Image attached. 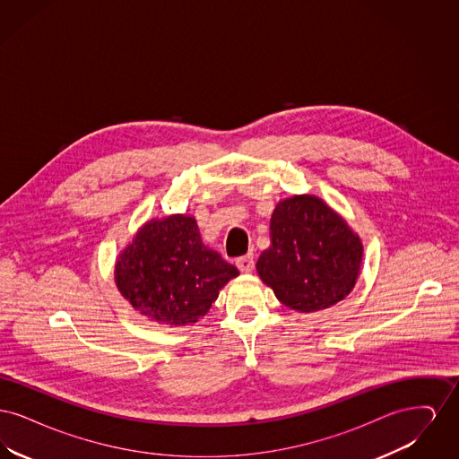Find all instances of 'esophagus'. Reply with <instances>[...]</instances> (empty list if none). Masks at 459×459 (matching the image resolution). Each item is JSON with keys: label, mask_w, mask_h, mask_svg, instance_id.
<instances>
[{"label": "esophagus", "mask_w": 459, "mask_h": 459, "mask_svg": "<svg viewBox=\"0 0 459 459\" xmlns=\"http://www.w3.org/2000/svg\"><path fill=\"white\" fill-rule=\"evenodd\" d=\"M236 266L239 268L242 273H249V272H253V268H255V256H253V253H249V255H246V256H240L236 260Z\"/></svg>", "instance_id": "obj_1"}]
</instances>
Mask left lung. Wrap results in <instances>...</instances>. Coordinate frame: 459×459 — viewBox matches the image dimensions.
Here are the masks:
<instances>
[{"mask_svg": "<svg viewBox=\"0 0 459 459\" xmlns=\"http://www.w3.org/2000/svg\"><path fill=\"white\" fill-rule=\"evenodd\" d=\"M270 240L256 272L282 305L299 313L342 301L361 273L359 236L315 195H294L277 203Z\"/></svg>", "mask_w": 459, "mask_h": 459, "instance_id": "obj_1", "label": "left lung"}]
</instances>
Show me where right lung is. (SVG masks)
<instances>
[{
	"mask_svg": "<svg viewBox=\"0 0 459 459\" xmlns=\"http://www.w3.org/2000/svg\"><path fill=\"white\" fill-rule=\"evenodd\" d=\"M239 270L210 249L193 215L150 219L120 251L115 284L150 322L170 327L196 324Z\"/></svg>",
	"mask_w": 459,
	"mask_h": 459,
	"instance_id": "1",
	"label": "right lung"
}]
</instances>
